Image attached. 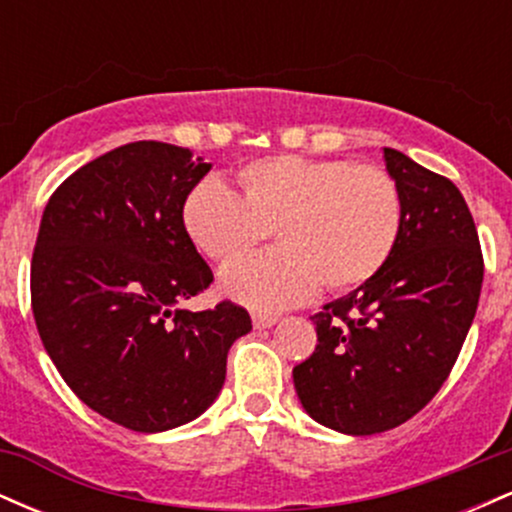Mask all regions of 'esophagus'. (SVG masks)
<instances>
[{
  "label": "esophagus",
  "instance_id": "esophagus-1",
  "mask_svg": "<svg viewBox=\"0 0 512 512\" xmlns=\"http://www.w3.org/2000/svg\"><path fill=\"white\" fill-rule=\"evenodd\" d=\"M276 320H279V317L269 315V313H255V315H252V325H255L257 330H267V327L276 325Z\"/></svg>",
  "mask_w": 512,
  "mask_h": 512
}]
</instances>
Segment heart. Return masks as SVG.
<instances>
[{"instance_id": "1", "label": "heart", "mask_w": 512, "mask_h": 512, "mask_svg": "<svg viewBox=\"0 0 512 512\" xmlns=\"http://www.w3.org/2000/svg\"><path fill=\"white\" fill-rule=\"evenodd\" d=\"M243 195L219 178L197 182L182 202V226L214 262L248 255L274 226L279 250L221 274L228 296L257 310L308 301L325 284L351 291L373 279L402 231V192L378 166L344 158L264 156L240 170Z\"/></svg>"}]
</instances>
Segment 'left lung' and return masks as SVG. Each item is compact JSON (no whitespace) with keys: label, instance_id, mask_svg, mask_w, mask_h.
<instances>
[{"label":"left lung","instance_id":"8db88e82","mask_svg":"<svg viewBox=\"0 0 512 512\" xmlns=\"http://www.w3.org/2000/svg\"><path fill=\"white\" fill-rule=\"evenodd\" d=\"M383 154L404 207L395 250L373 279L310 317L317 346L293 368L303 409L349 436L390 431L436 397L484 281L477 226L460 190L402 151Z\"/></svg>","mask_w":512,"mask_h":512}]
</instances>
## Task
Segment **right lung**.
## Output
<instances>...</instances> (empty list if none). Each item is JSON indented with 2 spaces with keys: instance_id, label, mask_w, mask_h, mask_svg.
<instances>
[{
  "instance_id": "add662e5",
  "label": "right lung",
  "mask_w": 512,
  "mask_h": 512,
  "mask_svg": "<svg viewBox=\"0 0 512 512\" xmlns=\"http://www.w3.org/2000/svg\"><path fill=\"white\" fill-rule=\"evenodd\" d=\"M209 168L182 146H117L69 175L40 221L31 305L45 351L86 407L139 433L204 414L252 330L231 301L180 308L214 281L182 226Z\"/></svg>"
}]
</instances>
